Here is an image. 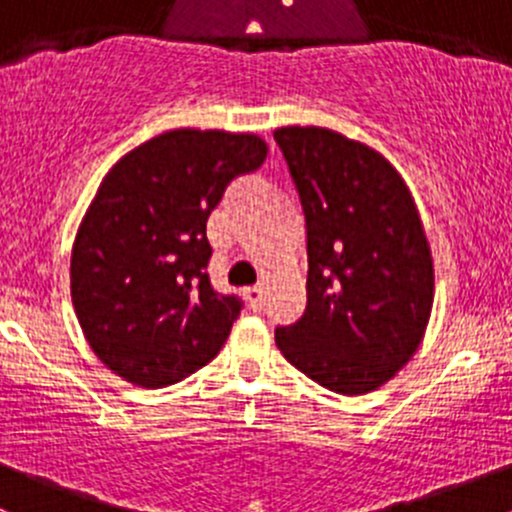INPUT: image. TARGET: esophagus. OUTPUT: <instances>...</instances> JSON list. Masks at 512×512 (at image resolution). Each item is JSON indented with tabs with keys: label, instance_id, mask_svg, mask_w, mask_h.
<instances>
[{
	"label": "esophagus",
	"instance_id": "esophagus-1",
	"mask_svg": "<svg viewBox=\"0 0 512 512\" xmlns=\"http://www.w3.org/2000/svg\"><path fill=\"white\" fill-rule=\"evenodd\" d=\"M244 298H246V303L251 305V308L261 310V305H263V288H246Z\"/></svg>",
	"mask_w": 512,
	"mask_h": 512
}]
</instances>
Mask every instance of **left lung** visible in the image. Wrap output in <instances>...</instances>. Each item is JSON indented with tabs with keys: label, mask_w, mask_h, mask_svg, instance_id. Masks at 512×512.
I'll list each match as a JSON object with an SVG mask.
<instances>
[{
	"label": "left lung",
	"mask_w": 512,
	"mask_h": 512,
	"mask_svg": "<svg viewBox=\"0 0 512 512\" xmlns=\"http://www.w3.org/2000/svg\"><path fill=\"white\" fill-rule=\"evenodd\" d=\"M308 226V303L276 330L288 362L345 397L397 377L424 340L434 258L407 182L360 140L318 125L273 130Z\"/></svg>",
	"instance_id": "1"
}]
</instances>
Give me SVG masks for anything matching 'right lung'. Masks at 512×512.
<instances>
[{
	"instance_id": "obj_1",
	"label": "right lung",
	"mask_w": 512,
	"mask_h": 512,
	"mask_svg": "<svg viewBox=\"0 0 512 512\" xmlns=\"http://www.w3.org/2000/svg\"><path fill=\"white\" fill-rule=\"evenodd\" d=\"M254 133L179 128L120 157L71 251V300L96 357L145 389L212 362L241 303L207 276V219L234 177L266 160Z\"/></svg>"
}]
</instances>
